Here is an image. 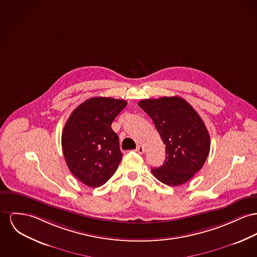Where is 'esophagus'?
<instances>
[{"instance_id": "obj_1", "label": "esophagus", "mask_w": 257, "mask_h": 257, "mask_svg": "<svg viewBox=\"0 0 257 257\" xmlns=\"http://www.w3.org/2000/svg\"><path fill=\"white\" fill-rule=\"evenodd\" d=\"M144 151H145V149H144L141 145H138L137 147V149H136V152L139 153V154H143Z\"/></svg>"}]
</instances>
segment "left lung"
<instances>
[{"instance_id": "8db88e82", "label": "left lung", "mask_w": 257, "mask_h": 257, "mask_svg": "<svg viewBox=\"0 0 257 257\" xmlns=\"http://www.w3.org/2000/svg\"><path fill=\"white\" fill-rule=\"evenodd\" d=\"M138 105L153 120L166 145V161L152 173L169 186L184 184L203 168L209 153L210 139L204 121L179 96L144 99Z\"/></svg>"}]
</instances>
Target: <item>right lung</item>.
I'll list each match as a JSON object with an SVG mask.
<instances>
[{"instance_id": "1", "label": "right lung", "mask_w": 257, "mask_h": 257, "mask_svg": "<svg viewBox=\"0 0 257 257\" xmlns=\"http://www.w3.org/2000/svg\"><path fill=\"white\" fill-rule=\"evenodd\" d=\"M112 97H92L80 104L66 121L62 151L72 174L88 187L105 184L117 171L122 153L111 124L126 106Z\"/></svg>"}]
</instances>
